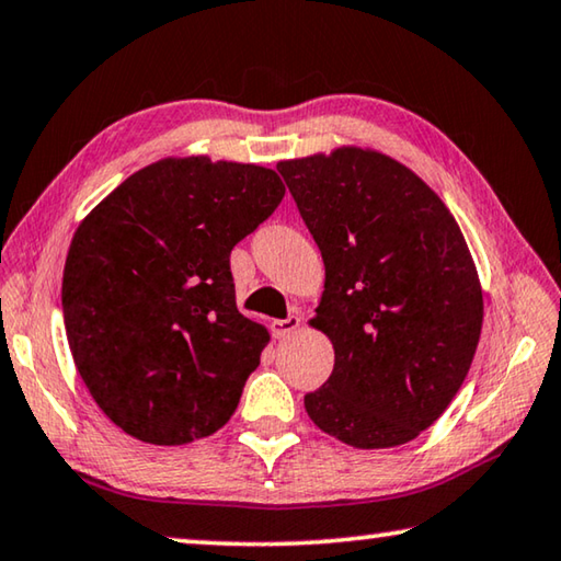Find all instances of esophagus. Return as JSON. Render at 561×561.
Masks as SVG:
<instances>
[{
	"mask_svg": "<svg viewBox=\"0 0 561 561\" xmlns=\"http://www.w3.org/2000/svg\"><path fill=\"white\" fill-rule=\"evenodd\" d=\"M299 327H301V317H297V314H291L287 319H274L272 321V334L277 336V339H287Z\"/></svg>",
	"mask_w": 561,
	"mask_h": 561,
	"instance_id": "1",
	"label": "esophagus"
}]
</instances>
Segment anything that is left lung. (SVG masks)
I'll return each instance as SVG.
<instances>
[{"mask_svg":"<svg viewBox=\"0 0 561 561\" xmlns=\"http://www.w3.org/2000/svg\"><path fill=\"white\" fill-rule=\"evenodd\" d=\"M324 260L311 327L334 371L304 408L360 450L396 448L460 391L482 329V287L448 207L411 168L371 148L279 160Z\"/></svg>","mask_w":561,"mask_h":561,"instance_id":"1","label":"left lung"}]
</instances>
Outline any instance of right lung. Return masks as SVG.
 Returning <instances> with one entry per match:
<instances>
[{
  "label": "right lung",
  "mask_w": 561,
  "mask_h": 561,
  "mask_svg": "<svg viewBox=\"0 0 561 561\" xmlns=\"http://www.w3.org/2000/svg\"><path fill=\"white\" fill-rule=\"evenodd\" d=\"M279 175L207 156L123 180L76 227L61 307L73 364L123 433L153 445L230 421L270 331L237 311L232 247L277 210Z\"/></svg>",
  "instance_id": "add662e5"
}]
</instances>
